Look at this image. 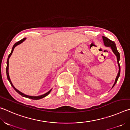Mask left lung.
Returning a JSON list of instances; mask_svg holds the SVG:
<instances>
[{
    "label": "left lung",
    "instance_id": "1",
    "mask_svg": "<svg viewBox=\"0 0 130 130\" xmlns=\"http://www.w3.org/2000/svg\"><path fill=\"white\" fill-rule=\"evenodd\" d=\"M103 41H104V44L105 46L107 47H110L111 48L112 50V52H113V53L116 55V58H117V61H118V64L119 66V72L118 73V75L116 76V78L115 79V83H114L113 85L112 86V88L115 86V85L116 84V83H117V81L118 80L119 77L120 76V66L119 64V60H120V54L118 52V50H117V48H116V45L115 42H114L113 41H112L109 39L108 38L105 37L103 36Z\"/></svg>",
    "mask_w": 130,
    "mask_h": 130
}]
</instances>
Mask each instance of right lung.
I'll return each instance as SVG.
<instances>
[{
  "label": "right lung",
  "mask_w": 130,
  "mask_h": 130,
  "mask_svg": "<svg viewBox=\"0 0 130 130\" xmlns=\"http://www.w3.org/2000/svg\"><path fill=\"white\" fill-rule=\"evenodd\" d=\"M26 39V38H24L23 39H21V40H20L19 41L17 42V43H15L14 44V46H13V47H12V48L11 52V53L9 54V56H8V58H7V67H6V74H7V79H8V80L9 81L10 84L11 85V86H12L13 88H14V89L15 90V91H16L19 94H21V95L23 97H25V98H28V99H32V100H39V99H42V98H45V96H47L48 94H49L50 93V92H51L52 89H50L49 92H47V93H46L43 94H42V95H40V96H31L27 95V94H24L23 93H22V92H20L19 91H18V90L17 89L15 88L14 87V85H12L11 81V80H10V76H9V74H8V63H9V58H10V57L11 56L12 52H13V51H14V48H15V47H16L17 45H19V44H21V43H22L24 41H25Z\"/></svg>",
  "instance_id": "1"
}]
</instances>
